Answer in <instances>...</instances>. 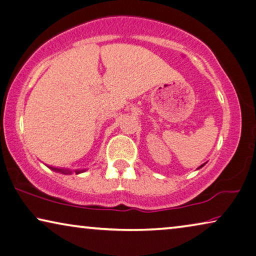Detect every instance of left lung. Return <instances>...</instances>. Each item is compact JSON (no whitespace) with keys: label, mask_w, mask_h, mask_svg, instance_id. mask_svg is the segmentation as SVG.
I'll return each mask as SVG.
<instances>
[{"label":"left lung","mask_w":256,"mask_h":256,"mask_svg":"<svg viewBox=\"0 0 256 256\" xmlns=\"http://www.w3.org/2000/svg\"><path fill=\"white\" fill-rule=\"evenodd\" d=\"M204 165H206V164H203V165H201V166H200V168H198V170H200V168H203V166H204Z\"/></svg>","instance_id":"left-lung-1"}]
</instances>
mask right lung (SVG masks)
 <instances>
[{
    "mask_svg": "<svg viewBox=\"0 0 256 256\" xmlns=\"http://www.w3.org/2000/svg\"><path fill=\"white\" fill-rule=\"evenodd\" d=\"M50 168L52 170V171H55V172H58V173H62V174H72L74 172L69 168H52V166H50ZM85 171H86V170H75V173L80 174V173L85 172Z\"/></svg>",
    "mask_w": 256,
    "mask_h": 256,
    "instance_id": "1",
    "label": "right lung"
}]
</instances>
